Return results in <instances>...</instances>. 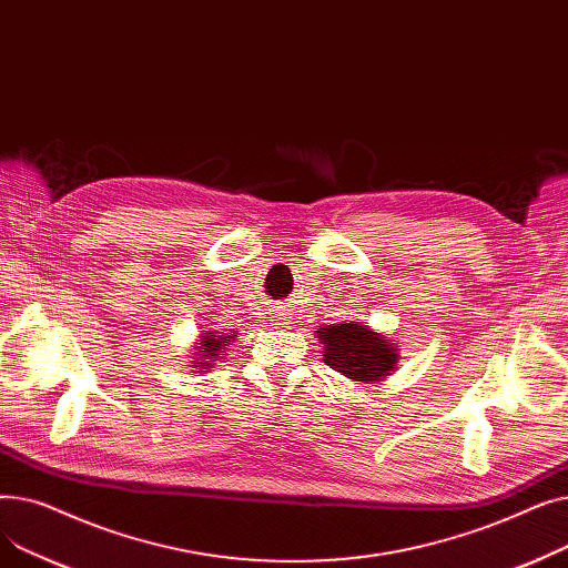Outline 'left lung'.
<instances>
[{
  "instance_id": "1",
  "label": "left lung",
  "mask_w": 568,
  "mask_h": 568,
  "mask_svg": "<svg viewBox=\"0 0 568 568\" xmlns=\"http://www.w3.org/2000/svg\"><path fill=\"white\" fill-rule=\"evenodd\" d=\"M315 334L324 349L322 362L356 384H377L398 366V343L371 329L368 322L324 324Z\"/></svg>"
}]
</instances>
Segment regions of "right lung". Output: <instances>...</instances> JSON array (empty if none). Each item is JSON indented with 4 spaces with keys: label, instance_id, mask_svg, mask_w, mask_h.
<instances>
[{
    "label": "right lung",
    "instance_id": "obj_1",
    "mask_svg": "<svg viewBox=\"0 0 568 568\" xmlns=\"http://www.w3.org/2000/svg\"><path fill=\"white\" fill-rule=\"evenodd\" d=\"M206 326V324H204ZM236 341V334L232 329H209L202 332L197 343L191 347V373H206L216 366L219 359H223V354L227 345Z\"/></svg>",
    "mask_w": 568,
    "mask_h": 568
}]
</instances>
